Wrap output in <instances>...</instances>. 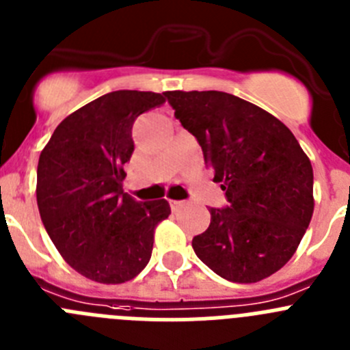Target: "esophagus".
Segmentation results:
<instances>
[{
	"label": "esophagus",
	"mask_w": 350,
	"mask_h": 350,
	"mask_svg": "<svg viewBox=\"0 0 350 350\" xmlns=\"http://www.w3.org/2000/svg\"><path fill=\"white\" fill-rule=\"evenodd\" d=\"M185 204V201H178V200H170V206H172V210H178V208H182Z\"/></svg>",
	"instance_id": "esophagus-1"
}]
</instances>
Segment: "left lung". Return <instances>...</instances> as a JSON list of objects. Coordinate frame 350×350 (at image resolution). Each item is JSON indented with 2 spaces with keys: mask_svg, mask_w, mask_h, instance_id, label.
<instances>
[{
  "mask_svg": "<svg viewBox=\"0 0 350 350\" xmlns=\"http://www.w3.org/2000/svg\"><path fill=\"white\" fill-rule=\"evenodd\" d=\"M196 137L227 204L192 248L215 274L256 283L280 271L302 241L314 211V173L299 140L278 118L226 92H165Z\"/></svg>",
  "mask_w": 350,
  "mask_h": 350,
  "instance_id": "8db88e82",
  "label": "left lung"
}]
</instances>
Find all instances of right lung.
<instances>
[{"instance_id": "right-lung-1", "label": "right lung", "mask_w": 350, "mask_h": 350, "mask_svg": "<svg viewBox=\"0 0 350 350\" xmlns=\"http://www.w3.org/2000/svg\"><path fill=\"white\" fill-rule=\"evenodd\" d=\"M165 94L118 90L95 98L55 128L38 163L36 198L48 236L64 260L92 281L118 284L149 264L166 200L137 201L123 191L131 126Z\"/></svg>"}]
</instances>
